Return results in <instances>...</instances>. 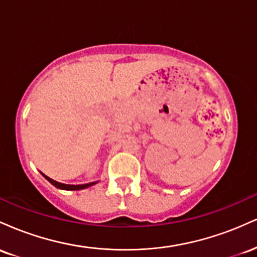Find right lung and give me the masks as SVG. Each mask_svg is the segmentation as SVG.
<instances>
[{
	"instance_id": "add662e5",
	"label": "right lung",
	"mask_w": 257,
	"mask_h": 257,
	"mask_svg": "<svg viewBox=\"0 0 257 257\" xmlns=\"http://www.w3.org/2000/svg\"><path fill=\"white\" fill-rule=\"evenodd\" d=\"M44 178L48 180L49 182H51L52 185H54L55 187L58 188H61V190H69V191H77V190H83V188H87L89 187V186L94 185L95 182H91V184H84V185H65V184H60V182L55 181V180H53L51 178H48V176L44 175Z\"/></svg>"
}]
</instances>
